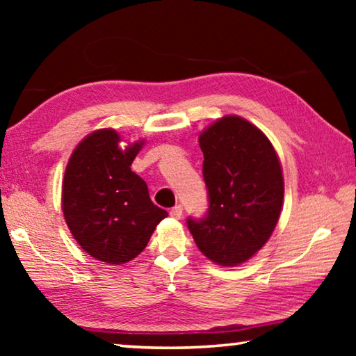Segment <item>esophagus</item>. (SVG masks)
<instances>
[{
	"mask_svg": "<svg viewBox=\"0 0 356 356\" xmlns=\"http://www.w3.org/2000/svg\"><path fill=\"white\" fill-rule=\"evenodd\" d=\"M170 215L172 216V218H176V220H180V218H182V206H176V207H172V209H171V212H170Z\"/></svg>",
	"mask_w": 356,
	"mask_h": 356,
	"instance_id": "esophagus-1",
	"label": "esophagus"
}]
</instances>
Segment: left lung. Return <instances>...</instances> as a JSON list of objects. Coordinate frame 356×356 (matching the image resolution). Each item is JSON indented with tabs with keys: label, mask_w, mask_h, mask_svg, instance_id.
<instances>
[{
	"label": "left lung",
	"mask_w": 356,
	"mask_h": 356,
	"mask_svg": "<svg viewBox=\"0 0 356 356\" xmlns=\"http://www.w3.org/2000/svg\"><path fill=\"white\" fill-rule=\"evenodd\" d=\"M209 209L186 226L215 264H243L267 243L280 220L284 182L272 143L238 116L216 120L200 136Z\"/></svg>",
	"instance_id": "obj_1"
}]
</instances>
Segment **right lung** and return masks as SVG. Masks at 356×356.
<instances>
[{"label": "right lung", "mask_w": 356, "mask_h": 356, "mask_svg": "<svg viewBox=\"0 0 356 356\" xmlns=\"http://www.w3.org/2000/svg\"><path fill=\"white\" fill-rule=\"evenodd\" d=\"M119 141L111 129L88 135L72 152L63 182V212L72 236L89 256L114 265L140 254L168 216L130 170L144 143L122 150Z\"/></svg>", "instance_id": "1"}]
</instances>
